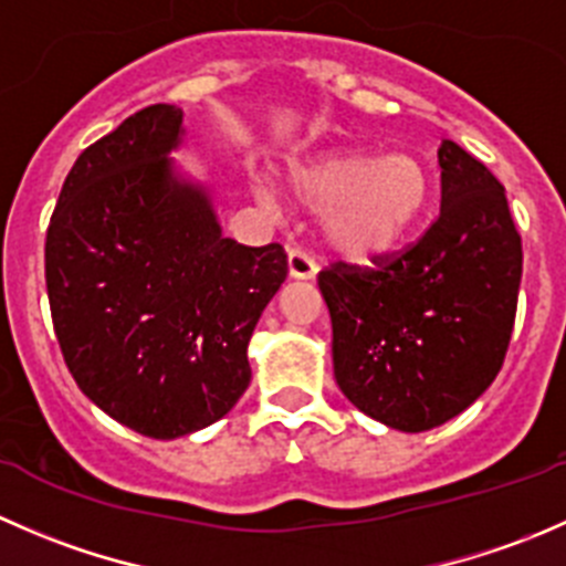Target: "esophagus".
Here are the masks:
<instances>
[{"mask_svg":"<svg viewBox=\"0 0 566 566\" xmlns=\"http://www.w3.org/2000/svg\"><path fill=\"white\" fill-rule=\"evenodd\" d=\"M287 273H290V279H315L317 265H315V260H312V256L306 254V251L290 249V254H287Z\"/></svg>","mask_w":566,"mask_h":566,"instance_id":"esophagus-1","label":"esophagus"}]
</instances>
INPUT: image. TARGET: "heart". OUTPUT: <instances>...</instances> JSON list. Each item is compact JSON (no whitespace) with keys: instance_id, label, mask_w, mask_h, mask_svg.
Returning a JSON list of instances; mask_svg holds the SVG:
<instances>
[{"instance_id":"1","label":"heart","mask_w":566,"mask_h":566,"mask_svg":"<svg viewBox=\"0 0 566 566\" xmlns=\"http://www.w3.org/2000/svg\"><path fill=\"white\" fill-rule=\"evenodd\" d=\"M287 197L310 213H325L323 238L331 254L350 265H373L394 254L430 202V175L416 156L378 158L336 150L290 164ZM262 197L271 191L262 188Z\"/></svg>"}]
</instances>
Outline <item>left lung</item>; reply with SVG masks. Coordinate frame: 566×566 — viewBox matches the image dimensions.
<instances>
[{
  "label": "left lung",
  "mask_w": 566,
  "mask_h": 566,
  "mask_svg": "<svg viewBox=\"0 0 566 566\" xmlns=\"http://www.w3.org/2000/svg\"><path fill=\"white\" fill-rule=\"evenodd\" d=\"M441 216L375 271L317 276L334 328V378L361 413L399 432L460 416L499 375L515 325L523 247L504 186L443 139Z\"/></svg>",
  "instance_id": "1"
}]
</instances>
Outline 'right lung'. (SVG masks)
<instances>
[{"mask_svg": "<svg viewBox=\"0 0 566 566\" xmlns=\"http://www.w3.org/2000/svg\"><path fill=\"white\" fill-rule=\"evenodd\" d=\"M182 136V108L130 114L76 158L45 235L51 319L73 380L156 441L235 408L256 319L287 279L279 243L221 235L213 186L172 158Z\"/></svg>", "mask_w": 566, "mask_h": 566, "instance_id": "right-lung-1", "label": "right lung"}]
</instances>
